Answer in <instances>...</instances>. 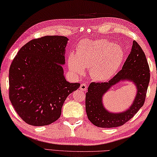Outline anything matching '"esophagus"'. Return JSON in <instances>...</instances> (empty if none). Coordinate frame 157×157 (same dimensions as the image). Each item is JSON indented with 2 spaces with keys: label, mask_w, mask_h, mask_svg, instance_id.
Wrapping results in <instances>:
<instances>
[{
  "label": "esophagus",
  "mask_w": 157,
  "mask_h": 157,
  "mask_svg": "<svg viewBox=\"0 0 157 157\" xmlns=\"http://www.w3.org/2000/svg\"><path fill=\"white\" fill-rule=\"evenodd\" d=\"M87 88H88V87H87L86 84H85V83H82V84H81V86H80V89H81V90L86 91Z\"/></svg>",
  "instance_id": "1"
}]
</instances>
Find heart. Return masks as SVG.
Masks as SVG:
<instances>
[{
	"mask_svg": "<svg viewBox=\"0 0 157 157\" xmlns=\"http://www.w3.org/2000/svg\"><path fill=\"white\" fill-rule=\"evenodd\" d=\"M124 50L117 45L104 39L82 42L77 54L71 53L68 58V67L76 76L84 73L89 68L93 80L107 81L113 77L123 63Z\"/></svg>",
	"mask_w": 157,
	"mask_h": 157,
	"instance_id": "1",
	"label": "heart"
}]
</instances>
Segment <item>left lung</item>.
I'll use <instances>...</instances> for the list:
<instances>
[{"label":"left lung","mask_w":157,"mask_h":157,"mask_svg":"<svg viewBox=\"0 0 157 157\" xmlns=\"http://www.w3.org/2000/svg\"><path fill=\"white\" fill-rule=\"evenodd\" d=\"M150 74L146 56L140 45L133 41L132 48L122 68L106 83H91L86 97V110L90 121L102 128L122 126L132 118L145 102ZM123 81L131 82L136 87L132 104L124 112H111L105 108L102 97L113 85Z\"/></svg>","instance_id":"1"}]
</instances>
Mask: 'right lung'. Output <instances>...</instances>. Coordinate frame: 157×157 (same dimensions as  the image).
I'll use <instances>...</instances> for the list:
<instances>
[{
    "label": "right lung",
    "instance_id": "obj_1",
    "mask_svg": "<svg viewBox=\"0 0 157 157\" xmlns=\"http://www.w3.org/2000/svg\"><path fill=\"white\" fill-rule=\"evenodd\" d=\"M69 39L45 36L22 47L9 71L10 100L28 124L45 126L56 121L67 97L80 83L67 81L63 66Z\"/></svg>",
    "mask_w": 157,
    "mask_h": 157
}]
</instances>
